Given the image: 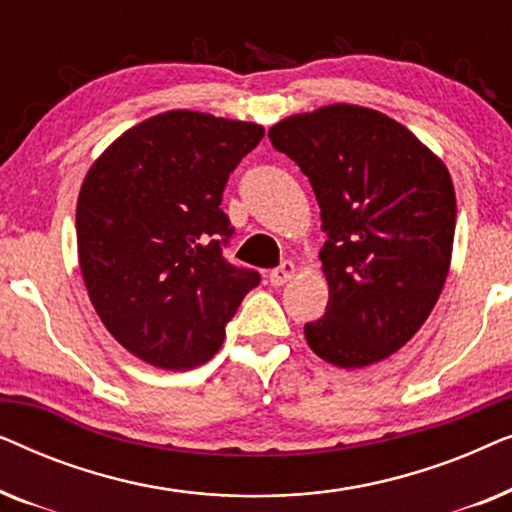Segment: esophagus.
I'll return each mask as SVG.
<instances>
[{
	"mask_svg": "<svg viewBox=\"0 0 512 512\" xmlns=\"http://www.w3.org/2000/svg\"><path fill=\"white\" fill-rule=\"evenodd\" d=\"M296 272H298L296 263H291V261H284L282 265H279V268L270 270L268 279H270V284H272V286H282V284H286V282H291V279L296 277Z\"/></svg>",
	"mask_w": 512,
	"mask_h": 512,
	"instance_id": "1",
	"label": "esophagus"
}]
</instances>
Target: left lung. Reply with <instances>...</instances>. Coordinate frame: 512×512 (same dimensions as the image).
Here are the masks:
<instances>
[{
	"mask_svg": "<svg viewBox=\"0 0 512 512\" xmlns=\"http://www.w3.org/2000/svg\"><path fill=\"white\" fill-rule=\"evenodd\" d=\"M268 137L310 179L328 235V305L305 324L307 345L338 368L384 361L443 291L457 223L450 172L405 125L356 104L289 116Z\"/></svg>",
	"mask_w": 512,
	"mask_h": 512,
	"instance_id": "obj_1",
	"label": "left lung"
}]
</instances>
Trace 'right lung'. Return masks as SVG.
Listing matches in <instances>:
<instances>
[{
	"instance_id": "right-lung-1",
	"label": "right lung",
	"mask_w": 512,
	"mask_h": 512,
	"mask_svg": "<svg viewBox=\"0 0 512 512\" xmlns=\"http://www.w3.org/2000/svg\"><path fill=\"white\" fill-rule=\"evenodd\" d=\"M265 130L174 109L123 132L76 202L79 265L107 331L137 359L188 370L212 359L256 270L223 258V188Z\"/></svg>"
}]
</instances>
